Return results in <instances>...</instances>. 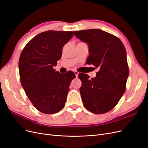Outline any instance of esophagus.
<instances>
[{
	"instance_id": "obj_1",
	"label": "esophagus",
	"mask_w": 148,
	"mask_h": 148,
	"mask_svg": "<svg viewBox=\"0 0 148 148\" xmlns=\"http://www.w3.org/2000/svg\"><path fill=\"white\" fill-rule=\"evenodd\" d=\"M73 72H74V73H75V76H76V77H78V74H79V73L78 72V71H74Z\"/></svg>"
}]
</instances>
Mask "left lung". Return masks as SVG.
<instances>
[{"label":"left lung","mask_w":148,"mask_h":148,"mask_svg":"<svg viewBox=\"0 0 148 148\" xmlns=\"http://www.w3.org/2000/svg\"><path fill=\"white\" fill-rule=\"evenodd\" d=\"M76 37L89 48L86 64L99 69L95 78L78 75L79 88L85 108L94 114H104L117 104L125 91L129 75L127 52L115 36L99 29L76 31Z\"/></svg>","instance_id":"obj_1"}]
</instances>
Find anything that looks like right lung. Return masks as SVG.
Listing matches in <instances>:
<instances>
[{
    "instance_id": "right-lung-1",
    "label": "right lung",
    "mask_w": 148,
    "mask_h": 148,
    "mask_svg": "<svg viewBox=\"0 0 148 148\" xmlns=\"http://www.w3.org/2000/svg\"><path fill=\"white\" fill-rule=\"evenodd\" d=\"M72 31H47L34 37L20 57L21 86L36 109L52 114L64 108L75 73L56 71L53 67L62 57V48L73 37Z\"/></svg>"
}]
</instances>
